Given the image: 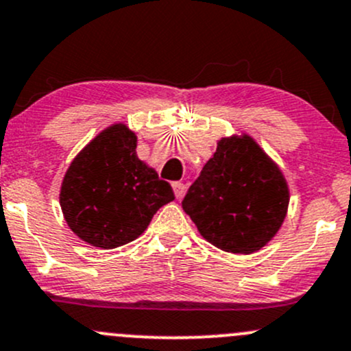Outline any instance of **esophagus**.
<instances>
[{
	"label": "esophagus",
	"mask_w": 351,
	"mask_h": 351,
	"mask_svg": "<svg viewBox=\"0 0 351 351\" xmlns=\"http://www.w3.org/2000/svg\"><path fill=\"white\" fill-rule=\"evenodd\" d=\"M171 186H173V191H175V197H176V198H182L183 195H185L186 186L183 185L182 182H175Z\"/></svg>",
	"instance_id": "esophagus-1"
}]
</instances>
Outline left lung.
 <instances>
[{
	"label": "left lung",
	"instance_id": "left-lung-1",
	"mask_svg": "<svg viewBox=\"0 0 351 351\" xmlns=\"http://www.w3.org/2000/svg\"><path fill=\"white\" fill-rule=\"evenodd\" d=\"M287 205L281 169L247 134L220 139L182 202L206 241L232 254L264 247L281 228Z\"/></svg>",
	"mask_w": 351,
	"mask_h": 351
}]
</instances>
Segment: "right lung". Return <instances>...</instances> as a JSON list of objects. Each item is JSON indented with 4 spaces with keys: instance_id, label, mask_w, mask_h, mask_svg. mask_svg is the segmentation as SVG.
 <instances>
[{
    "instance_id": "obj_1",
    "label": "right lung",
    "mask_w": 351,
    "mask_h": 351,
    "mask_svg": "<svg viewBox=\"0 0 351 351\" xmlns=\"http://www.w3.org/2000/svg\"><path fill=\"white\" fill-rule=\"evenodd\" d=\"M175 200L171 186L136 154V134L114 124L95 136L69 166L60 206L84 242L116 249L138 239L154 213Z\"/></svg>"
}]
</instances>
